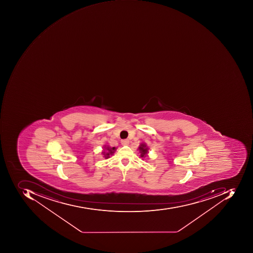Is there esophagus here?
I'll list each match as a JSON object with an SVG mask.
<instances>
[{
    "mask_svg": "<svg viewBox=\"0 0 253 253\" xmlns=\"http://www.w3.org/2000/svg\"><path fill=\"white\" fill-rule=\"evenodd\" d=\"M121 144H123V146H127L129 144V140L127 139H125V140H122Z\"/></svg>",
    "mask_w": 253,
    "mask_h": 253,
    "instance_id": "esophagus-1",
    "label": "esophagus"
}]
</instances>
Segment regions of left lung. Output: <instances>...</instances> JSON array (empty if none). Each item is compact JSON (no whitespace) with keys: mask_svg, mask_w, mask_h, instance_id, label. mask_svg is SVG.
I'll return each instance as SVG.
<instances>
[{"mask_svg":"<svg viewBox=\"0 0 253 253\" xmlns=\"http://www.w3.org/2000/svg\"><path fill=\"white\" fill-rule=\"evenodd\" d=\"M138 150L140 153V157L144 158V157H147V153H148V147H147L146 144H140Z\"/></svg>","mask_w":253,"mask_h":253,"instance_id":"left-lung-1","label":"left lung"}]
</instances>
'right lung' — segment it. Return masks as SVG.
Returning a JSON list of instances; mask_svg holds the SVG:
<instances>
[{
	"label": "right lung",
	"instance_id": "obj_1",
	"mask_svg": "<svg viewBox=\"0 0 253 253\" xmlns=\"http://www.w3.org/2000/svg\"><path fill=\"white\" fill-rule=\"evenodd\" d=\"M116 147H110L109 146H105L104 150L102 154H103V157L106 159L109 158L111 155H113L116 151Z\"/></svg>",
	"mask_w": 253,
	"mask_h": 253
}]
</instances>
